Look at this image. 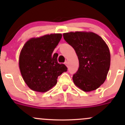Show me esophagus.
Returning a JSON list of instances; mask_svg holds the SVG:
<instances>
[{"instance_id":"34e87169","label":"esophagus","mask_w":125,"mask_h":125,"mask_svg":"<svg viewBox=\"0 0 125 125\" xmlns=\"http://www.w3.org/2000/svg\"><path fill=\"white\" fill-rule=\"evenodd\" d=\"M65 65H66V66H68V62L67 61H66V62H65Z\"/></svg>"}]
</instances>
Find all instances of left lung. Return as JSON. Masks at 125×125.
Wrapping results in <instances>:
<instances>
[{"label": "left lung", "instance_id": "obj_1", "mask_svg": "<svg viewBox=\"0 0 125 125\" xmlns=\"http://www.w3.org/2000/svg\"><path fill=\"white\" fill-rule=\"evenodd\" d=\"M63 36L79 59V70L73 77L74 83L85 92L99 88L106 80L110 67V51L107 44L91 31L66 32Z\"/></svg>", "mask_w": 125, "mask_h": 125}]
</instances>
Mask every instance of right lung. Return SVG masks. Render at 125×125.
I'll return each mask as SVG.
<instances>
[{
    "instance_id": "right-lung-1",
    "label": "right lung",
    "mask_w": 125,
    "mask_h": 125,
    "mask_svg": "<svg viewBox=\"0 0 125 125\" xmlns=\"http://www.w3.org/2000/svg\"><path fill=\"white\" fill-rule=\"evenodd\" d=\"M62 36L55 33L32 37L22 47L19 66L24 82L32 91H48L56 85L58 76L67 71L64 64L58 63V54H52Z\"/></svg>"
}]
</instances>
